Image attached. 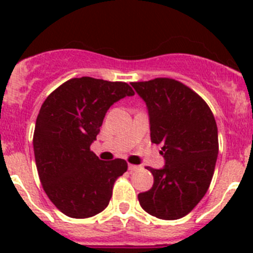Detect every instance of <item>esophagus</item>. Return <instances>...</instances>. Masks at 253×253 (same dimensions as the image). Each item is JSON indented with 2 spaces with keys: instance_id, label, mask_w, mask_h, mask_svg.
<instances>
[{
  "instance_id": "1",
  "label": "esophagus",
  "mask_w": 253,
  "mask_h": 253,
  "mask_svg": "<svg viewBox=\"0 0 253 253\" xmlns=\"http://www.w3.org/2000/svg\"><path fill=\"white\" fill-rule=\"evenodd\" d=\"M128 169L129 171L133 172V171H138L140 169V166H137V165H128Z\"/></svg>"
}]
</instances>
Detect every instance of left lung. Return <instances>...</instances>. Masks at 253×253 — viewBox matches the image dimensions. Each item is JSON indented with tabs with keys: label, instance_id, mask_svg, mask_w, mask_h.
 <instances>
[{
	"label": "left lung",
	"instance_id": "1",
	"mask_svg": "<svg viewBox=\"0 0 253 253\" xmlns=\"http://www.w3.org/2000/svg\"><path fill=\"white\" fill-rule=\"evenodd\" d=\"M146 102L152 143L162 146V169L152 172L151 190L138 200L147 213L175 220L189 214L204 198L218 157V128L207 102L171 78L131 82Z\"/></svg>",
	"mask_w": 253,
	"mask_h": 253
}]
</instances>
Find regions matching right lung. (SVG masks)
<instances>
[{
  "label": "right lung",
  "instance_id": "obj_1",
  "mask_svg": "<svg viewBox=\"0 0 253 253\" xmlns=\"http://www.w3.org/2000/svg\"><path fill=\"white\" fill-rule=\"evenodd\" d=\"M125 82L72 78L46 97L34 131L38 173L50 202L71 218H90L109 205L124 160L105 162L90 146L111 105L133 96Z\"/></svg>",
  "mask_w": 253,
  "mask_h": 253
}]
</instances>
